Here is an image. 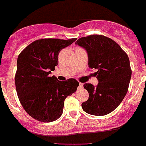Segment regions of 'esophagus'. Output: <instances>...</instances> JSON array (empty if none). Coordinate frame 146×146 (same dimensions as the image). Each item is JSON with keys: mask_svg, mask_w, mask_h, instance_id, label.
Wrapping results in <instances>:
<instances>
[{"mask_svg": "<svg viewBox=\"0 0 146 146\" xmlns=\"http://www.w3.org/2000/svg\"><path fill=\"white\" fill-rule=\"evenodd\" d=\"M82 88H83V84H82V83L79 84V87H78L79 89L81 90V89H82Z\"/></svg>", "mask_w": 146, "mask_h": 146, "instance_id": "obj_1", "label": "esophagus"}]
</instances>
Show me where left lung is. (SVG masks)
Segmentation results:
<instances>
[{
  "mask_svg": "<svg viewBox=\"0 0 146 146\" xmlns=\"http://www.w3.org/2000/svg\"><path fill=\"white\" fill-rule=\"evenodd\" d=\"M87 51L88 66L97 69V86L84 84L89 98L82 104L86 113L104 116L121 104L128 90L132 71L128 56L117 42L104 35L81 37L75 42Z\"/></svg>",
  "mask_w": 146,
  "mask_h": 146,
  "instance_id": "1",
  "label": "left lung"
}]
</instances>
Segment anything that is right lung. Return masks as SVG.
I'll use <instances>...</instances> for the list:
<instances>
[{"mask_svg":"<svg viewBox=\"0 0 146 146\" xmlns=\"http://www.w3.org/2000/svg\"><path fill=\"white\" fill-rule=\"evenodd\" d=\"M76 40H37L19 55L15 75L17 93L27 113L37 121L50 122L58 119L63 113L66 98L77 90L79 82L74 79L61 82L55 76L50 77L58 64L59 52Z\"/></svg>","mask_w":146,"mask_h":146,"instance_id":"obj_1","label":"right lung"}]
</instances>
